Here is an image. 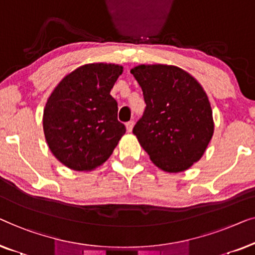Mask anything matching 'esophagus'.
I'll use <instances>...</instances> for the list:
<instances>
[{
    "label": "esophagus",
    "mask_w": 255,
    "mask_h": 255,
    "mask_svg": "<svg viewBox=\"0 0 255 255\" xmlns=\"http://www.w3.org/2000/svg\"><path fill=\"white\" fill-rule=\"evenodd\" d=\"M132 126H134V121L130 120V121H128V123H126V128L129 132L132 130Z\"/></svg>",
    "instance_id": "esophagus-1"
}]
</instances>
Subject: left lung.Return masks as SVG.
Here are the masks:
<instances>
[{"mask_svg": "<svg viewBox=\"0 0 255 255\" xmlns=\"http://www.w3.org/2000/svg\"><path fill=\"white\" fill-rule=\"evenodd\" d=\"M146 104L132 128L150 159L166 172H181L198 162L214 132L206 92L180 68L141 64L132 68Z\"/></svg>", "mask_w": 255, "mask_h": 255, "instance_id": "8db88e82", "label": "left lung"}]
</instances>
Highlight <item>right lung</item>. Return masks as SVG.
<instances>
[{"label":"right lung","instance_id":"obj_1","mask_svg":"<svg viewBox=\"0 0 255 255\" xmlns=\"http://www.w3.org/2000/svg\"><path fill=\"white\" fill-rule=\"evenodd\" d=\"M123 67L90 63L67 75L44 111L49 149L75 171H91L109 159L126 127L118 120V103L110 95Z\"/></svg>","mask_w":255,"mask_h":255}]
</instances>
